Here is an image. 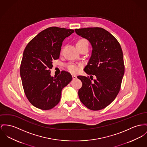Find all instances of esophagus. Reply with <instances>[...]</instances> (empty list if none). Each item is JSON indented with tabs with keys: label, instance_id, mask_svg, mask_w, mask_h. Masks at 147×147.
<instances>
[{
	"label": "esophagus",
	"instance_id": "1",
	"mask_svg": "<svg viewBox=\"0 0 147 147\" xmlns=\"http://www.w3.org/2000/svg\"><path fill=\"white\" fill-rule=\"evenodd\" d=\"M72 78L73 79H75V78H77V76L76 75H72Z\"/></svg>",
	"mask_w": 147,
	"mask_h": 147
}]
</instances>
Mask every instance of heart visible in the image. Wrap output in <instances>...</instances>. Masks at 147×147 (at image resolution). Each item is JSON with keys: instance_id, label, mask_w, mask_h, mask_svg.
<instances>
[{"instance_id": "heart-1", "label": "heart", "mask_w": 147, "mask_h": 147, "mask_svg": "<svg viewBox=\"0 0 147 147\" xmlns=\"http://www.w3.org/2000/svg\"><path fill=\"white\" fill-rule=\"evenodd\" d=\"M88 43V41L85 39H81L80 40H79L76 45H79V44H82V43ZM67 68L69 69V71L72 73H75L76 72H78V67L75 65H73V64H71V65H69L67 67Z\"/></svg>"}]
</instances>
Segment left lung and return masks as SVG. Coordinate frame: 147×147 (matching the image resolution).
<instances>
[{"instance_id":"1","label":"left lung","mask_w":147,"mask_h":147,"mask_svg":"<svg viewBox=\"0 0 147 147\" xmlns=\"http://www.w3.org/2000/svg\"><path fill=\"white\" fill-rule=\"evenodd\" d=\"M75 32L88 39L92 49L84 69L90 78L78 76L82 84L78 96L88 109L99 110L111 103L120 91L125 69L122 49L117 39L102 28L76 29Z\"/></svg>"}]
</instances>
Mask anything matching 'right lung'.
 Returning a JSON list of instances; mask_svg holds the SVG:
<instances>
[{"label":"right lung","instance_id":"1","mask_svg":"<svg viewBox=\"0 0 147 147\" xmlns=\"http://www.w3.org/2000/svg\"><path fill=\"white\" fill-rule=\"evenodd\" d=\"M74 30L49 27L42 30L27 45L23 54L20 75L26 97L36 108L47 110L58 104L61 91L72 80L62 71L58 76L51 75L52 61L59 59L62 42Z\"/></svg>","mask_w":147,"mask_h":147}]
</instances>
